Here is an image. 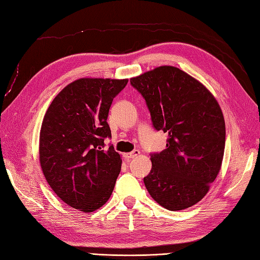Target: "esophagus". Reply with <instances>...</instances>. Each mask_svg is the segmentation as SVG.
Listing matches in <instances>:
<instances>
[{
    "instance_id": "obj_1",
    "label": "esophagus",
    "mask_w": 260,
    "mask_h": 260,
    "mask_svg": "<svg viewBox=\"0 0 260 260\" xmlns=\"http://www.w3.org/2000/svg\"><path fill=\"white\" fill-rule=\"evenodd\" d=\"M139 154H140L139 150H134V151H132V152L124 153V158L125 159H134V158L137 157V155H139Z\"/></svg>"
}]
</instances>
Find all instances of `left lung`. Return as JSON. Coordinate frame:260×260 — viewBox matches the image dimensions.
I'll use <instances>...</instances> for the list:
<instances>
[{"instance_id": "8db88e82", "label": "left lung", "mask_w": 260, "mask_h": 260, "mask_svg": "<svg viewBox=\"0 0 260 260\" xmlns=\"http://www.w3.org/2000/svg\"><path fill=\"white\" fill-rule=\"evenodd\" d=\"M145 98L155 130L168 132L166 149L151 154L143 182L154 201L177 211L209 191L221 168L223 114L206 86L180 69L162 66L130 79Z\"/></svg>"}]
</instances>
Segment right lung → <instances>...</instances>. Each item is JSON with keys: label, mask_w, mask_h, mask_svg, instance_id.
Wrapping results in <instances>:
<instances>
[{"label": "right lung", "mask_w": 260, "mask_h": 260, "mask_svg": "<svg viewBox=\"0 0 260 260\" xmlns=\"http://www.w3.org/2000/svg\"><path fill=\"white\" fill-rule=\"evenodd\" d=\"M128 79L82 78L57 94L42 121L40 164L49 186L63 203L83 212L105 205L122 160L113 146L109 109Z\"/></svg>", "instance_id": "add662e5"}]
</instances>
